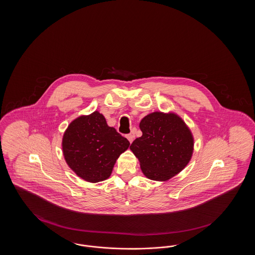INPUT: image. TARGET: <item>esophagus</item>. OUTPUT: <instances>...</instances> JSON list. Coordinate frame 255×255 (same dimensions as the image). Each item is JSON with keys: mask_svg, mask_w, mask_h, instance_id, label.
Segmentation results:
<instances>
[{"mask_svg": "<svg viewBox=\"0 0 255 255\" xmlns=\"http://www.w3.org/2000/svg\"><path fill=\"white\" fill-rule=\"evenodd\" d=\"M126 137H127V138H128V140L130 141V143H132V141H133V133H128V134L126 135Z\"/></svg>", "mask_w": 255, "mask_h": 255, "instance_id": "1", "label": "esophagus"}]
</instances>
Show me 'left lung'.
<instances>
[{
	"instance_id": "obj_1",
	"label": "left lung",
	"mask_w": 255,
	"mask_h": 255,
	"mask_svg": "<svg viewBox=\"0 0 255 255\" xmlns=\"http://www.w3.org/2000/svg\"><path fill=\"white\" fill-rule=\"evenodd\" d=\"M139 128L142 135L133 140L130 149L148 179L168 181L188 164L194 138L178 115L151 113L141 120Z\"/></svg>"
}]
</instances>
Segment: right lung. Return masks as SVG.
Masks as SVG:
<instances>
[{"mask_svg": "<svg viewBox=\"0 0 255 255\" xmlns=\"http://www.w3.org/2000/svg\"><path fill=\"white\" fill-rule=\"evenodd\" d=\"M129 145L128 139L108 126L104 116L97 111L71 122L62 139L67 164L89 182L107 180L117 159Z\"/></svg>", "mask_w": 255, "mask_h": 255, "instance_id": "right-lung-1", "label": "right lung"}]
</instances>
